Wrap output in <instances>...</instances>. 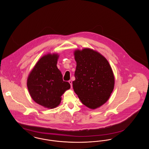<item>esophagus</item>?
<instances>
[{
    "instance_id": "1",
    "label": "esophagus",
    "mask_w": 149,
    "mask_h": 149,
    "mask_svg": "<svg viewBox=\"0 0 149 149\" xmlns=\"http://www.w3.org/2000/svg\"><path fill=\"white\" fill-rule=\"evenodd\" d=\"M69 83H70V84L71 85V88H72V81H71V80H69Z\"/></svg>"
}]
</instances>
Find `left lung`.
<instances>
[{
	"label": "left lung",
	"mask_w": 149,
	"mask_h": 149,
	"mask_svg": "<svg viewBox=\"0 0 149 149\" xmlns=\"http://www.w3.org/2000/svg\"><path fill=\"white\" fill-rule=\"evenodd\" d=\"M74 92L85 106L96 109L104 104L113 91L114 77L106 58L91 49L75 50Z\"/></svg>",
	"instance_id": "obj_1"
}]
</instances>
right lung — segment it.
I'll return each instance as SVG.
<instances>
[{
	"label": "right lung",
	"instance_id": "1",
	"mask_svg": "<svg viewBox=\"0 0 149 149\" xmlns=\"http://www.w3.org/2000/svg\"><path fill=\"white\" fill-rule=\"evenodd\" d=\"M58 55L48 54L36 63L27 79V87L32 99L48 108L59 105L61 95L70 88V84L63 79L57 67Z\"/></svg>",
	"mask_w": 149,
	"mask_h": 149
}]
</instances>
